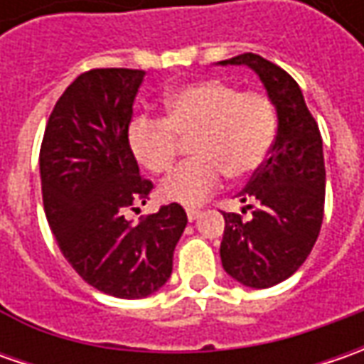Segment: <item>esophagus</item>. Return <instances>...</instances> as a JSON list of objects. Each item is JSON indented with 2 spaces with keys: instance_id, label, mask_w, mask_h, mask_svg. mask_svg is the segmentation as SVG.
<instances>
[{
  "instance_id": "esophagus-1",
  "label": "esophagus",
  "mask_w": 364,
  "mask_h": 364,
  "mask_svg": "<svg viewBox=\"0 0 364 364\" xmlns=\"http://www.w3.org/2000/svg\"><path fill=\"white\" fill-rule=\"evenodd\" d=\"M186 215H188V220H196V218L200 217V208H186Z\"/></svg>"
}]
</instances>
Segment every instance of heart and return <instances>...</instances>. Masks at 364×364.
I'll return each mask as SVG.
<instances>
[{"label":"heart","mask_w":364,"mask_h":364,"mask_svg":"<svg viewBox=\"0 0 364 364\" xmlns=\"http://www.w3.org/2000/svg\"><path fill=\"white\" fill-rule=\"evenodd\" d=\"M277 115L263 92L239 91L223 80H196L166 97V119L137 117L127 141L154 174L172 170L182 141L192 139L194 160L180 166L160 186L161 198L186 206L200 204L218 188L223 176L247 178L272 151Z\"/></svg>","instance_id":"1"}]
</instances>
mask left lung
<instances>
[{"instance_id": "8db88e82", "label": "left lung", "mask_w": 364, "mask_h": 364, "mask_svg": "<svg viewBox=\"0 0 364 364\" xmlns=\"http://www.w3.org/2000/svg\"><path fill=\"white\" fill-rule=\"evenodd\" d=\"M218 64L249 66L277 111L272 151L239 192L241 203H249L243 213L249 208L253 217L223 213L225 272L243 286L263 289L298 272L320 235L326 190L322 137L298 82L284 68L251 52Z\"/></svg>"}]
</instances>
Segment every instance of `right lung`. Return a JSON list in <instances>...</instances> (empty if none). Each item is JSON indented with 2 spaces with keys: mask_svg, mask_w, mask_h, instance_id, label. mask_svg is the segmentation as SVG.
Here are the masks:
<instances>
[{
  "mask_svg": "<svg viewBox=\"0 0 364 364\" xmlns=\"http://www.w3.org/2000/svg\"><path fill=\"white\" fill-rule=\"evenodd\" d=\"M144 75L82 73L56 101L40 147L44 213L63 255L89 286L125 300L146 298L168 282L188 223L176 203L137 225L125 218L154 188L127 141Z\"/></svg>",
  "mask_w": 364,
  "mask_h": 364,
  "instance_id": "right-lung-1",
  "label": "right lung"
}]
</instances>
